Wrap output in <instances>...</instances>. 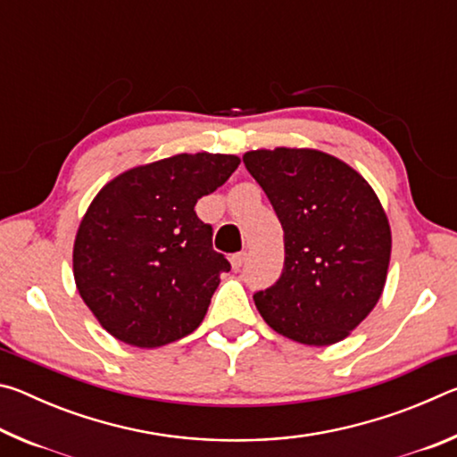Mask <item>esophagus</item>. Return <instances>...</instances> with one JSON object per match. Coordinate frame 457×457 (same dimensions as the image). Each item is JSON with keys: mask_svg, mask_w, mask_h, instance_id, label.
I'll return each mask as SVG.
<instances>
[{"mask_svg": "<svg viewBox=\"0 0 457 457\" xmlns=\"http://www.w3.org/2000/svg\"><path fill=\"white\" fill-rule=\"evenodd\" d=\"M244 262H245V252H237V253H234V256H231V266H234V270L242 268Z\"/></svg>", "mask_w": 457, "mask_h": 457, "instance_id": "1", "label": "esophagus"}]
</instances>
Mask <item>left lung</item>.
<instances>
[{"label":"left lung","mask_w":457,"mask_h":457,"mask_svg":"<svg viewBox=\"0 0 457 457\" xmlns=\"http://www.w3.org/2000/svg\"><path fill=\"white\" fill-rule=\"evenodd\" d=\"M244 165L284 229L282 274L253 292L260 314L298 343H338L373 311L389 268L391 229L375 191L320 151H250Z\"/></svg>","instance_id":"1"}]
</instances>
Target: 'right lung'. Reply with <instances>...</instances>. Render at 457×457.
I'll return each mask as SVG.
<instances>
[{
    "instance_id": "add662e5",
    "label": "right lung",
    "mask_w": 457,
    "mask_h": 457,
    "mask_svg": "<svg viewBox=\"0 0 457 457\" xmlns=\"http://www.w3.org/2000/svg\"><path fill=\"white\" fill-rule=\"evenodd\" d=\"M236 154H175L100 189L74 242V280L98 322L122 343L154 349L191 335L229 272L197 199L236 171Z\"/></svg>"
}]
</instances>
